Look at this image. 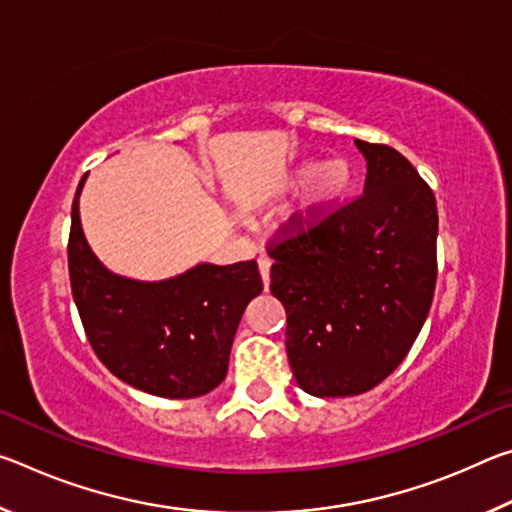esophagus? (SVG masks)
Returning a JSON list of instances; mask_svg holds the SVG:
<instances>
[{
  "instance_id": "34e87169",
  "label": "esophagus",
  "mask_w": 512,
  "mask_h": 512,
  "mask_svg": "<svg viewBox=\"0 0 512 512\" xmlns=\"http://www.w3.org/2000/svg\"><path fill=\"white\" fill-rule=\"evenodd\" d=\"M257 264H259V275H262V282H264V287L268 289V282H271V259H268L266 255H262L257 259Z\"/></svg>"
}]
</instances>
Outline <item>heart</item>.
<instances>
[{
  "label": "heart",
  "instance_id": "heart-1",
  "mask_svg": "<svg viewBox=\"0 0 512 512\" xmlns=\"http://www.w3.org/2000/svg\"><path fill=\"white\" fill-rule=\"evenodd\" d=\"M357 185V171L345 158L316 160L307 158L291 171V187H305L300 203L293 212L296 225H314L325 221L348 203Z\"/></svg>",
  "mask_w": 512,
  "mask_h": 512
}]
</instances>
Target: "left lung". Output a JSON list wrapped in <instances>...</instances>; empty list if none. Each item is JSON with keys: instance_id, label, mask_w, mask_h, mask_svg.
Wrapping results in <instances>:
<instances>
[{"instance_id": "8db88e82", "label": "left lung", "mask_w": 512, "mask_h": 512, "mask_svg": "<svg viewBox=\"0 0 512 512\" xmlns=\"http://www.w3.org/2000/svg\"><path fill=\"white\" fill-rule=\"evenodd\" d=\"M363 196L271 244V293L287 309V354L302 391L348 397L400 366L436 289L438 207L400 151L354 140Z\"/></svg>"}]
</instances>
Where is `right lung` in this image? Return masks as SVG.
Listing matches in <instances>:
<instances>
[{"mask_svg": "<svg viewBox=\"0 0 512 512\" xmlns=\"http://www.w3.org/2000/svg\"><path fill=\"white\" fill-rule=\"evenodd\" d=\"M72 203L69 282L92 350L112 375L144 393L189 400L228 375L232 341L248 302L264 289L257 262L196 264L160 282L108 271L92 253Z\"/></svg>", "mask_w": 512, "mask_h": 512, "instance_id": "1", "label": "right lung"}]
</instances>
